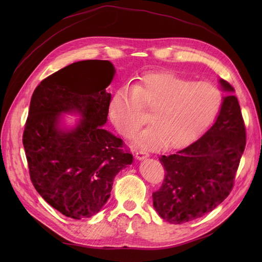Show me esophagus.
<instances>
[{"mask_svg":"<svg viewBox=\"0 0 262 262\" xmlns=\"http://www.w3.org/2000/svg\"><path fill=\"white\" fill-rule=\"evenodd\" d=\"M148 156H149L148 153L144 152V150H139V152L136 153V158L138 161H143V160H145V158H147Z\"/></svg>","mask_w":262,"mask_h":262,"instance_id":"obj_1","label":"esophagus"}]
</instances>
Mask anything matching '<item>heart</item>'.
<instances>
[{
    "instance_id": "b5f03b06",
    "label": "heart",
    "mask_w": 262,
    "mask_h": 262,
    "mask_svg": "<svg viewBox=\"0 0 262 262\" xmlns=\"http://www.w3.org/2000/svg\"><path fill=\"white\" fill-rule=\"evenodd\" d=\"M221 94L208 82H190L170 72H149L118 89L109 102L117 131L131 138L144 122L141 107L152 109L149 126L136 139L142 148H180L194 141L216 116Z\"/></svg>"
}]
</instances>
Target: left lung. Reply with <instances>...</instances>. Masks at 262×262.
<instances>
[{
    "label": "left lung",
    "mask_w": 262,
    "mask_h": 262,
    "mask_svg": "<svg viewBox=\"0 0 262 262\" xmlns=\"http://www.w3.org/2000/svg\"><path fill=\"white\" fill-rule=\"evenodd\" d=\"M227 93L215 122L203 136L176 154L161 156L166 170L153 207L162 219L182 224L203 216L232 191L235 173L246 145L238 99L231 84L219 78Z\"/></svg>",
    "instance_id": "8db88e82"
}]
</instances>
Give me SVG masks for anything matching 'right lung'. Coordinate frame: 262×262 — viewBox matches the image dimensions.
I'll return each mask as SVG.
<instances>
[{
	"label": "right lung",
	"instance_id": "1",
	"mask_svg": "<svg viewBox=\"0 0 262 262\" xmlns=\"http://www.w3.org/2000/svg\"><path fill=\"white\" fill-rule=\"evenodd\" d=\"M89 70L96 80H87ZM116 69L110 61L72 63L39 84L31 96L23 144L35 189L63 215L81 220L108 201L114 179L133 162L122 140L104 129ZM64 114L80 117L68 124Z\"/></svg>",
	"mask_w": 262,
	"mask_h": 262
}]
</instances>
